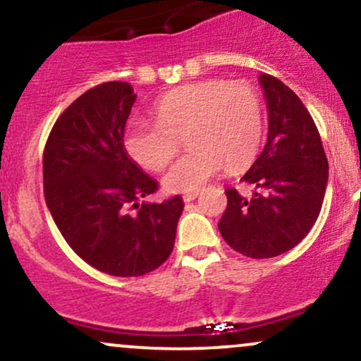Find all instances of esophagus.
<instances>
[{
	"instance_id": "1",
	"label": "esophagus",
	"mask_w": 361,
	"mask_h": 361,
	"mask_svg": "<svg viewBox=\"0 0 361 361\" xmlns=\"http://www.w3.org/2000/svg\"><path fill=\"white\" fill-rule=\"evenodd\" d=\"M197 197H198V192H188V193L183 195V200L185 202H193Z\"/></svg>"
}]
</instances>
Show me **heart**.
Instances as JSON below:
<instances>
[{"label": "heart", "instance_id": "heart-1", "mask_svg": "<svg viewBox=\"0 0 361 361\" xmlns=\"http://www.w3.org/2000/svg\"><path fill=\"white\" fill-rule=\"evenodd\" d=\"M156 122L128 123L123 147L144 168L161 171L178 151L185 134L190 149L164 175L171 193L200 188L222 164L238 169L251 163L263 135V105L246 82L205 80L180 86L154 103Z\"/></svg>", "mask_w": 361, "mask_h": 361}]
</instances>
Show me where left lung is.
Instances as JSON below:
<instances>
[{
	"label": "left lung",
	"instance_id": "8db88e82",
	"mask_svg": "<svg viewBox=\"0 0 361 361\" xmlns=\"http://www.w3.org/2000/svg\"><path fill=\"white\" fill-rule=\"evenodd\" d=\"M268 137L241 180L255 185L251 198L227 188L219 221L224 241L250 258H273L292 250L312 229L327 186V159L312 117L280 80L261 73Z\"/></svg>",
	"mask_w": 361,
	"mask_h": 361
}]
</instances>
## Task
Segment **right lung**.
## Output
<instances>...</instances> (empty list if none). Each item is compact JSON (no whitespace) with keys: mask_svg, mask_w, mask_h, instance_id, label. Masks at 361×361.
<instances>
[{"mask_svg":"<svg viewBox=\"0 0 361 361\" xmlns=\"http://www.w3.org/2000/svg\"><path fill=\"white\" fill-rule=\"evenodd\" d=\"M135 98L123 81L88 90L62 111L44 151V197L54 222L80 258L114 276H140L163 264L183 212L178 195L163 204L140 202L157 181L123 147Z\"/></svg>","mask_w":361,"mask_h":361,"instance_id":"1","label":"right lung"}]
</instances>
